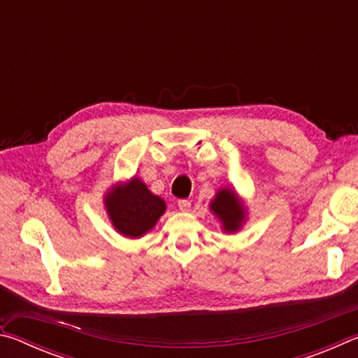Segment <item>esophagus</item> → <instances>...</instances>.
Instances as JSON below:
<instances>
[{"mask_svg": "<svg viewBox=\"0 0 358 358\" xmlns=\"http://www.w3.org/2000/svg\"><path fill=\"white\" fill-rule=\"evenodd\" d=\"M178 208H180L181 211H189L191 202L187 201V199H180V201H178Z\"/></svg>", "mask_w": 358, "mask_h": 358, "instance_id": "esophagus-1", "label": "esophagus"}]
</instances>
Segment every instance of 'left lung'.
<instances>
[{
    "label": "left lung",
    "instance_id": "left-lung-1",
    "mask_svg": "<svg viewBox=\"0 0 358 358\" xmlns=\"http://www.w3.org/2000/svg\"><path fill=\"white\" fill-rule=\"evenodd\" d=\"M211 210L222 221V227L226 232L238 230L245 220V208L238 201L237 194L230 189H222L216 194L215 201L211 202Z\"/></svg>",
    "mask_w": 358,
    "mask_h": 358
}]
</instances>
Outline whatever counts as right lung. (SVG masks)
<instances>
[{
	"label": "right lung",
	"instance_id": "obj_1",
	"mask_svg": "<svg viewBox=\"0 0 358 358\" xmlns=\"http://www.w3.org/2000/svg\"><path fill=\"white\" fill-rule=\"evenodd\" d=\"M107 213L120 234L137 238L155 227L166 211L161 197L148 191L141 180H131L126 186H117L106 196Z\"/></svg>",
	"mask_w": 358,
	"mask_h": 358
}]
</instances>
